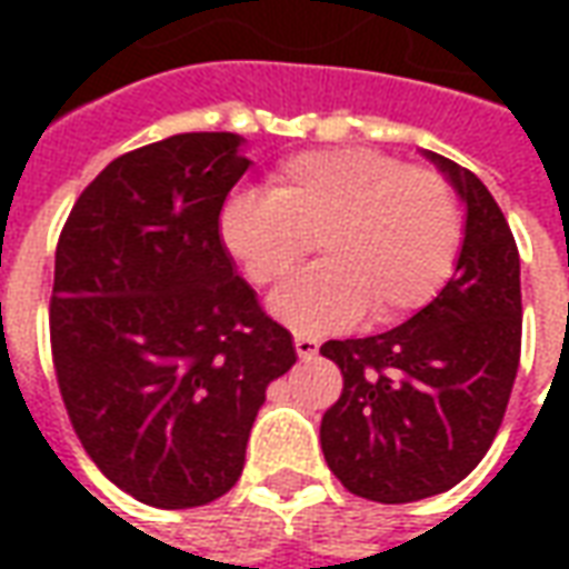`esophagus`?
Listing matches in <instances>:
<instances>
[{"label":"esophagus","mask_w":569,"mask_h":569,"mask_svg":"<svg viewBox=\"0 0 569 569\" xmlns=\"http://www.w3.org/2000/svg\"><path fill=\"white\" fill-rule=\"evenodd\" d=\"M317 350H320L317 338H305V335H298V338H296L298 359H313V357H317Z\"/></svg>","instance_id":"1"}]
</instances>
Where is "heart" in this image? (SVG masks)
<instances>
[{
    "label": "heart",
    "mask_w": 569,
    "mask_h": 569,
    "mask_svg": "<svg viewBox=\"0 0 569 569\" xmlns=\"http://www.w3.org/2000/svg\"><path fill=\"white\" fill-rule=\"evenodd\" d=\"M219 240L249 283L277 286L308 243L320 252L271 298L296 335L347 329L371 310L399 322L436 296L460 249V207L432 170L362 146L289 154L264 191H237L219 212Z\"/></svg>",
    "instance_id": "obj_1"
}]
</instances>
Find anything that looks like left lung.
Returning a JSON list of instances; mask_svg holds the SVG:
<instances>
[{
	"label": "left lung",
	"mask_w": 569,
	"mask_h": 569,
	"mask_svg": "<svg viewBox=\"0 0 569 569\" xmlns=\"http://www.w3.org/2000/svg\"><path fill=\"white\" fill-rule=\"evenodd\" d=\"M466 207L453 277L411 320L326 341L345 390L320 423L326 463L350 493L415 502L463 481L488 453L521 359V259L485 182L423 151Z\"/></svg>",
	"instance_id": "1"
}]
</instances>
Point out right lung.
Here are the masks:
<instances>
[{"label":"right lung","mask_w":569,"mask_h":569,"mask_svg":"<svg viewBox=\"0 0 569 569\" xmlns=\"http://www.w3.org/2000/svg\"><path fill=\"white\" fill-rule=\"evenodd\" d=\"M237 133H176L81 191L57 243L51 350L72 429L112 485L191 509L234 488L264 390L296 366L219 240Z\"/></svg>","instance_id":"right-lung-1"}]
</instances>
